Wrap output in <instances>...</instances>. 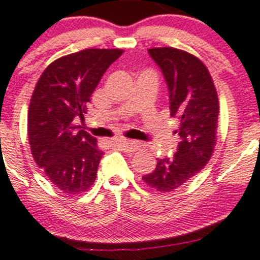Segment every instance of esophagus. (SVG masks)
<instances>
[{
	"mask_svg": "<svg viewBox=\"0 0 260 260\" xmlns=\"http://www.w3.org/2000/svg\"><path fill=\"white\" fill-rule=\"evenodd\" d=\"M118 144L121 148L127 152H136L139 149V143L137 141H131V139H119Z\"/></svg>",
	"mask_w": 260,
	"mask_h": 260,
	"instance_id": "1",
	"label": "esophagus"
}]
</instances>
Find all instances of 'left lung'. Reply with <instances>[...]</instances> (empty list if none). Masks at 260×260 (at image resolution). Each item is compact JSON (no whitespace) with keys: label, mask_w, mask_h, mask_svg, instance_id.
<instances>
[{"label":"left lung","mask_w":260,"mask_h":260,"mask_svg":"<svg viewBox=\"0 0 260 260\" xmlns=\"http://www.w3.org/2000/svg\"><path fill=\"white\" fill-rule=\"evenodd\" d=\"M162 70L169 91L171 117L178 118L180 137L173 157L157 158L144 183L168 193L190 180L206 167L217 143L219 100L206 64L188 52L173 47L149 48Z\"/></svg>","instance_id":"left-lung-1"}]
</instances>
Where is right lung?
Returning a JSON list of instances; mask_svg holds the SVG:
<instances>
[{"mask_svg": "<svg viewBox=\"0 0 260 260\" xmlns=\"http://www.w3.org/2000/svg\"><path fill=\"white\" fill-rule=\"evenodd\" d=\"M123 50L87 48L57 58L37 81L29 102L27 132L32 157L59 190L86 192L94 183L103 152L77 121L107 68Z\"/></svg>", "mask_w": 260, "mask_h": 260, "instance_id": "obj_1", "label": "right lung"}]
</instances>
